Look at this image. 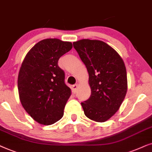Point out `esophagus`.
Wrapping results in <instances>:
<instances>
[{"label": "esophagus", "instance_id": "esophagus-1", "mask_svg": "<svg viewBox=\"0 0 152 152\" xmlns=\"http://www.w3.org/2000/svg\"><path fill=\"white\" fill-rule=\"evenodd\" d=\"M77 88H78V85L77 84H75V85H73L72 86V92L74 93H76V90H77Z\"/></svg>", "mask_w": 152, "mask_h": 152}]
</instances>
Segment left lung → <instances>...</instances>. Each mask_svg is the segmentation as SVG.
<instances>
[{
    "label": "left lung",
    "instance_id": "1",
    "mask_svg": "<svg viewBox=\"0 0 152 152\" xmlns=\"http://www.w3.org/2000/svg\"><path fill=\"white\" fill-rule=\"evenodd\" d=\"M74 47L89 74L90 97L81 103L87 117L104 122L119 110L127 92L124 62L115 49L100 40L83 39Z\"/></svg>",
    "mask_w": 152,
    "mask_h": 152
}]
</instances>
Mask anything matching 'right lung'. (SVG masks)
Wrapping results in <instances>:
<instances>
[{
  "mask_svg": "<svg viewBox=\"0 0 152 152\" xmlns=\"http://www.w3.org/2000/svg\"><path fill=\"white\" fill-rule=\"evenodd\" d=\"M72 48L69 42L43 39L28 51L22 62L18 76L19 99L26 112L39 124H53L63 116L72 93L58 62Z\"/></svg>",
  "mask_w": 152,
  "mask_h": 152,
  "instance_id": "right-lung-1",
  "label": "right lung"
}]
</instances>
